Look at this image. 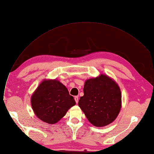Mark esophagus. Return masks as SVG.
I'll list each match as a JSON object with an SVG mask.
<instances>
[{"instance_id": "obj_1", "label": "esophagus", "mask_w": 154, "mask_h": 154, "mask_svg": "<svg viewBox=\"0 0 154 154\" xmlns=\"http://www.w3.org/2000/svg\"><path fill=\"white\" fill-rule=\"evenodd\" d=\"M75 101H76V103H78V100H79V97H78V96H75Z\"/></svg>"}]
</instances>
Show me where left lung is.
Returning a JSON list of instances; mask_svg holds the SVG:
<instances>
[{"label": "left lung", "mask_w": 154, "mask_h": 154, "mask_svg": "<svg viewBox=\"0 0 154 154\" xmlns=\"http://www.w3.org/2000/svg\"><path fill=\"white\" fill-rule=\"evenodd\" d=\"M78 106L86 118L95 127L101 128L112 123L122 107L121 89L116 81L101 74L86 79Z\"/></svg>", "instance_id": "1"}]
</instances>
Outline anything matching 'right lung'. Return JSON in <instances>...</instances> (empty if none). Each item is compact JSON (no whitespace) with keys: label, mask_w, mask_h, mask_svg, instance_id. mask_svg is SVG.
Here are the masks:
<instances>
[{"label":"right lung","mask_w":154,"mask_h":154,"mask_svg":"<svg viewBox=\"0 0 154 154\" xmlns=\"http://www.w3.org/2000/svg\"><path fill=\"white\" fill-rule=\"evenodd\" d=\"M75 104L66 87L57 79L43 80L31 96L35 116L50 124L57 123Z\"/></svg>","instance_id":"1"}]
</instances>
